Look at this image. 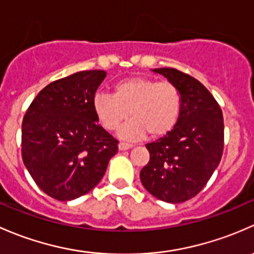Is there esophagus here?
<instances>
[{"label": "esophagus", "instance_id": "1", "mask_svg": "<svg viewBox=\"0 0 254 254\" xmlns=\"http://www.w3.org/2000/svg\"><path fill=\"white\" fill-rule=\"evenodd\" d=\"M132 148V144H128V143H124L121 142L119 144V149L120 150H127V149H130Z\"/></svg>", "mask_w": 254, "mask_h": 254}]
</instances>
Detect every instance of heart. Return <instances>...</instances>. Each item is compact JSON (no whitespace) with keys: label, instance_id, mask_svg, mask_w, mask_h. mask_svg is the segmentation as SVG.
<instances>
[{"label":"heart","instance_id":"1","mask_svg":"<svg viewBox=\"0 0 254 254\" xmlns=\"http://www.w3.org/2000/svg\"><path fill=\"white\" fill-rule=\"evenodd\" d=\"M182 96L171 82H158L144 77L122 79L114 85V94H96L93 110L100 125L116 130L128 119L120 135L139 139L148 134L158 139L171 132L179 121Z\"/></svg>","mask_w":254,"mask_h":254}]
</instances>
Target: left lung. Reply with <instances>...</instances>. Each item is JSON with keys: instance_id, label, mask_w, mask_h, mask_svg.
<instances>
[{"instance_id": "8db88e82", "label": "left lung", "mask_w": 254, "mask_h": 254, "mask_svg": "<svg viewBox=\"0 0 254 254\" xmlns=\"http://www.w3.org/2000/svg\"><path fill=\"white\" fill-rule=\"evenodd\" d=\"M181 91L179 121L170 133L146 149L149 163L140 181L150 194L167 203L197 195L221 160L224 119L220 106L199 80L175 68H155Z\"/></svg>"}]
</instances>
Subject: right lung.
<instances>
[{
	"label": "right lung",
	"mask_w": 254,
	"mask_h": 254,
	"mask_svg": "<svg viewBox=\"0 0 254 254\" xmlns=\"http://www.w3.org/2000/svg\"><path fill=\"white\" fill-rule=\"evenodd\" d=\"M105 70H82L46 85L30 104L22 124V158L43 192L67 202L100 182L119 150L98 124L95 91Z\"/></svg>",
	"instance_id": "add662e5"
}]
</instances>
